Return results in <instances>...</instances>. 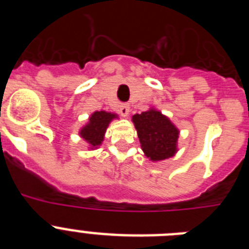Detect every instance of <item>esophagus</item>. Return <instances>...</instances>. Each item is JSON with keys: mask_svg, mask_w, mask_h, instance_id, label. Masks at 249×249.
<instances>
[{"mask_svg": "<svg viewBox=\"0 0 249 249\" xmlns=\"http://www.w3.org/2000/svg\"><path fill=\"white\" fill-rule=\"evenodd\" d=\"M120 113L122 117H127L129 114V106L128 105H122L120 107Z\"/></svg>", "mask_w": 249, "mask_h": 249, "instance_id": "obj_1", "label": "esophagus"}]
</instances>
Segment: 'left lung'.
<instances>
[{"label":"left lung","mask_w":249,"mask_h":249,"mask_svg":"<svg viewBox=\"0 0 249 249\" xmlns=\"http://www.w3.org/2000/svg\"><path fill=\"white\" fill-rule=\"evenodd\" d=\"M141 148L152 162L171 158L178 152L179 129L160 109L151 107L132 116Z\"/></svg>","instance_id":"left-lung-1"}]
</instances>
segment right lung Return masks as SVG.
I'll use <instances>...</instances> for the list:
<instances>
[{"label":"right lung","mask_w":249,"mask_h":249,"mask_svg":"<svg viewBox=\"0 0 249 249\" xmlns=\"http://www.w3.org/2000/svg\"><path fill=\"white\" fill-rule=\"evenodd\" d=\"M113 120H118V114L112 112L94 111L89 116L87 123L78 132L80 137L89 144V149H97L102 144L106 131Z\"/></svg>","instance_id":"obj_1"}]
</instances>
